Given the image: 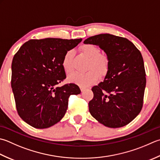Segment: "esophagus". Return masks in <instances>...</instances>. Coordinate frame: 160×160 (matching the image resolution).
Returning a JSON list of instances; mask_svg holds the SVG:
<instances>
[{"instance_id":"34e87169","label":"esophagus","mask_w":160,"mask_h":160,"mask_svg":"<svg viewBox=\"0 0 160 160\" xmlns=\"http://www.w3.org/2000/svg\"><path fill=\"white\" fill-rule=\"evenodd\" d=\"M80 90H81V92H84V91L87 89L86 87H82V86H80Z\"/></svg>"}]
</instances>
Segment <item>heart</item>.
<instances>
[{
	"label": "heart",
	"instance_id": "1",
	"mask_svg": "<svg viewBox=\"0 0 160 160\" xmlns=\"http://www.w3.org/2000/svg\"><path fill=\"white\" fill-rule=\"evenodd\" d=\"M80 51L89 59L86 73H75L69 76V80L80 86H88L99 79V75L105 76L109 68V58L105 53L100 52L95 45L84 44L80 46ZM75 52L69 50L62 58V65L66 73L69 74L74 71L73 58Z\"/></svg>",
	"mask_w": 160,
	"mask_h": 160
}]
</instances>
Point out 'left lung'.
<instances>
[{
    "mask_svg": "<svg viewBox=\"0 0 160 160\" xmlns=\"http://www.w3.org/2000/svg\"><path fill=\"white\" fill-rule=\"evenodd\" d=\"M84 43L98 46L109 58L104 80L92 89L90 114L105 126H126L143 107L146 79L142 53L128 39L110 34L90 37Z\"/></svg>",
    "mask_w": 160,
    "mask_h": 160,
    "instance_id": "obj_1",
    "label": "left lung"
}]
</instances>
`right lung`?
Masks as SVG:
<instances>
[{"label":"right lung","mask_w":160,"mask_h":160,"mask_svg":"<svg viewBox=\"0 0 160 160\" xmlns=\"http://www.w3.org/2000/svg\"><path fill=\"white\" fill-rule=\"evenodd\" d=\"M81 41L30 39L14 55L11 86L18 114L30 126L38 129L52 126L65 115L69 96L80 93L76 84H58L66 78L62 58Z\"/></svg>","instance_id":"1"}]
</instances>
